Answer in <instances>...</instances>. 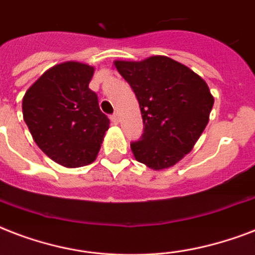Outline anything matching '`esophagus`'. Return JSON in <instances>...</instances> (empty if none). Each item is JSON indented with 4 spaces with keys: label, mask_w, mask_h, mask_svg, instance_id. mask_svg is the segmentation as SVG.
Wrapping results in <instances>:
<instances>
[{
    "label": "esophagus",
    "mask_w": 255,
    "mask_h": 255,
    "mask_svg": "<svg viewBox=\"0 0 255 255\" xmlns=\"http://www.w3.org/2000/svg\"><path fill=\"white\" fill-rule=\"evenodd\" d=\"M111 120L115 124H118V123H119V115H118V114H114V115L111 116Z\"/></svg>",
    "instance_id": "1"
}]
</instances>
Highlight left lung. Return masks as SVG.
<instances>
[{
	"label": "left lung",
	"mask_w": 255,
	"mask_h": 255,
	"mask_svg": "<svg viewBox=\"0 0 255 255\" xmlns=\"http://www.w3.org/2000/svg\"><path fill=\"white\" fill-rule=\"evenodd\" d=\"M114 65L135 92L143 118V136L131 143L135 159L153 170L173 167L209 122L214 98L206 82L164 55Z\"/></svg>",
	"instance_id": "1"
}]
</instances>
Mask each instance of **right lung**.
I'll use <instances>...</instances> for the list:
<instances>
[{"instance_id": "obj_1", "label": "right lung", "mask_w": 255, "mask_h": 255, "mask_svg": "<svg viewBox=\"0 0 255 255\" xmlns=\"http://www.w3.org/2000/svg\"><path fill=\"white\" fill-rule=\"evenodd\" d=\"M95 67L69 61L53 66L30 86L22 99L23 120L34 141L66 168L91 164L110 120L88 88Z\"/></svg>"}]
</instances>
